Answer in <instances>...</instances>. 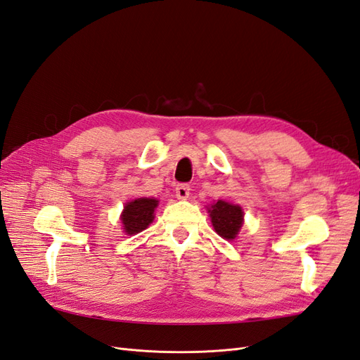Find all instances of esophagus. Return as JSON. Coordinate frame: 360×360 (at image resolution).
Masks as SVG:
<instances>
[{"label":"esophagus","mask_w":360,"mask_h":360,"mask_svg":"<svg viewBox=\"0 0 360 360\" xmlns=\"http://www.w3.org/2000/svg\"><path fill=\"white\" fill-rule=\"evenodd\" d=\"M189 193H191V188L188 184H177L176 196L179 198V200H188Z\"/></svg>","instance_id":"esophagus-1"}]
</instances>
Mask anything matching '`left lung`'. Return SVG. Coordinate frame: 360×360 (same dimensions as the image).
Instances as JSON below:
<instances>
[{"mask_svg": "<svg viewBox=\"0 0 360 360\" xmlns=\"http://www.w3.org/2000/svg\"><path fill=\"white\" fill-rule=\"evenodd\" d=\"M214 231L225 240H235L243 226L244 213L240 205L219 200L208 208Z\"/></svg>", "mask_w": 360, "mask_h": 360, "instance_id": "left-lung-1", "label": "left lung"}]
</instances>
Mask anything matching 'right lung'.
<instances>
[{"mask_svg":"<svg viewBox=\"0 0 360 360\" xmlns=\"http://www.w3.org/2000/svg\"><path fill=\"white\" fill-rule=\"evenodd\" d=\"M158 200L153 198H137L123 207L120 216L123 229L128 235L139 233L144 231L155 219V208L158 207Z\"/></svg>","mask_w":360,"mask_h":360,"instance_id":"add662e5","label":"right lung"}]
</instances>
